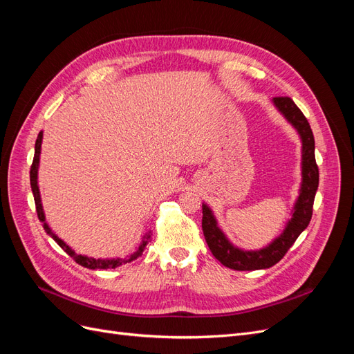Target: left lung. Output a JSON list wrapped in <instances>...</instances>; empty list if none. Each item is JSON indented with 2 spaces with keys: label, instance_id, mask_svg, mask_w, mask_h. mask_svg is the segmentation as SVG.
I'll use <instances>...</instances> for the list:
<instances>
[{
  "label": "left lung",
  "instance_id": "obj_1",
  "mask_svg": "<svg viewBox=\"0 0 354 354\" xmlns=\"http://www.w3.org/2000/svg\"><path fill=\"white\" fill-rule=\"evenodd\" d=\"M273 103L286 120L294 125L303 142V181L299 196L295 202L291 220L288 221L283 233L269 246L259 251H243L233 246L217 226L212 211L202 203V230L212 255L233 270H260L279 263L291 248L301 232L308 226L313 214L315 195L319 186V168L315 158V137L312 128L303 112L289 97H274Z\"/></svg>",
  "mask_w": 354,
  "mask_h": 354
}]
</instances>
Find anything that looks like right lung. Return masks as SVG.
<instances>
[{
	"mask_svg": "<svg viewBox=\"0 0 354 354\" xmlns=\"http://www.w3.org/2000/svg\"><path fill=\"white\" fill-rule=\"evenodd\" d=\"M41 143H42V133L38 134L37 137V142H35V155H34V160H32V165H30V187H32V194H34V199H35V207H37V214H38V218L39 221L44 223V230L50 234V236L55 239L60 248L65 251L68 255H71L72 259L77 261L80 266L82 267H87V269L91 270H97V269H115V267H120L125 263H130L136 259L140 257L146 248V245L151 239V232L146 233L143 236L142 243L138 245V248L134 254H131L130 259H112V260H102V259H90V257H85L81 254H77L75 251H72L69 246L63 242L60 238H57L55 233L51 232V229L48 227V224L46 223V216H44V211H42V203H41V196H39V189H38V183H37V178H38V164H39V153H41Z\"/></svg>",
	"mask_w": 354,
	"mask_h": 354,
	"instance_id": "1",
	"label": "right lung"
}]
</instances>
